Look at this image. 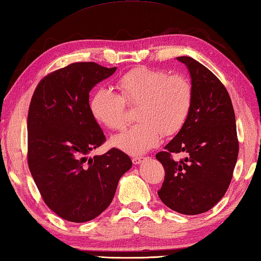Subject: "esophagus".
I'll use <instances>...</instances> for the list:
<instances>
[{"mask_svg":"<svg viewBox=\"0 0 261 261\" xmlns=\"http://www.w3.org/2000/svg\"><path fill=\"white\" fill-rule=\"evenodd\" d=\"M143 156H134V158L132 159V161H133V164L134 165H140L142 161H143Z\"/></svg>","mask_w":261,"mask_h":261,"instance_id":"obj_1","label":"esophagus"}]
</instances>
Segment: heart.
I'll return each mask as SVG.
<instances>
[{
    "label": "heart",
    "mask_w": 261,
    "mask_h": 261,
    "mask_svg": "<svg viewBox=\"0 0 261 261\" xmlns=\"http://www.w3.org/2000/svg\"><path fill=\"white\" fill-rule=\"evenodd\" d=\"M118 94L109 87H100L91 99L95 119L112 130L126 125V105H139L136 125L112 139V144L129 154H142L158 145L162 134H177L188 120L193 88L188 78L165 70L140 67L118 81Z\"/></svg>",
    "instance_id": "1"
}]
</instances>
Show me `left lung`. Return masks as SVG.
I'll list each match as a JSON object with an SVG mask.
<instances>
[{"label": "left lung", "instance_id": "obj_1", "mask_svg": "<svg viewBox=\"0 0 261 261\" xmlns=\"http://www.w3.org/2000/svg\"><path fill=\"white\" fill-rule=\"evenodd\" d=\"M176 59L190 71L193 101L184 126L155 155L166 173L158 195L171 210L199 215L217 204L230 184L239 155L237 124L222 82L193 58ZM179 151L187 158L175 162L171 154Z\"/></svg>", "mask_w": 261, "mask_h": 261}]
</instances>
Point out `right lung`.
Returning a JSON list of instances; mask_svg holds the SVG:
<instances>
[{
    "label": "right lung",
    "mask_w": 261,
    "mask_h": 261,
    "mask_svg": "<svg viewBox=\"0 0 261 261\" xmlns=\"http://www.w3.org/2000/svg\"><path fill=\"white\" fill-rule=\"evenodd\" d=\"M117 68L76 62L39 82L29 106L28 167L44 202L59 217L85 223L105 211L132 160L118 149L88 158L106 141L90 92Z\"/></svg>",
    "instance_id": "right-lung-1"
}]
</instances>
